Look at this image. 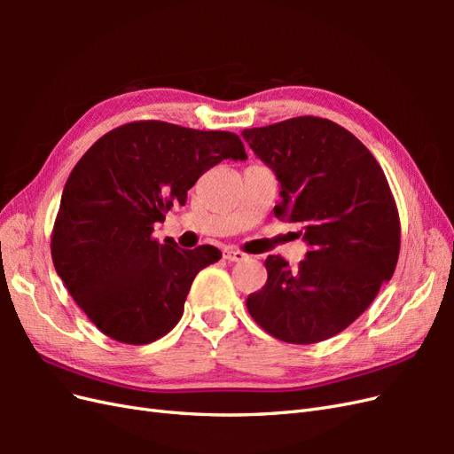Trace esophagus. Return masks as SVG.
<instances>
[{
    "instance_id": "1",
    "label": "esophagus",
    "mask_w": 454,
    "mask_h": 454,
    "mask_svg": "<svg viewBox=\"0 0 454 454\" xmlns=\"http://www.w3.org/2000/svg\"><path fill=\"white\" fill-rule=\"evenodd\" d=\"M223 257H225L227 261H244V259L248 257V255H246V254H244V252H240V250L225 248V250H223Z\"/></svg>"
}]
</instances>
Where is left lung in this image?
I'll use <instances>...</instances> for the list:
<instances>
[{"label":"left lung","mask_w":454,"mask_h":454,"mask_svg":"<svg viewBox=\"0 0 454 454\" xmlns=\"http://www.w3.org/2000/svg\"><path fill=\"white\" fill-rule=\"evenodd\" d=\"M242 136L280 184L274 215L297 223L309 244L297 267L269 255L267 284L246 307L284 342L325 340L358 318L395 270L400 215L387 176L354 134L329 119L294 117Z\"/></svg>","instance_id":"obj_1"}]
</instances>
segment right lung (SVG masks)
Listing matches in <instances>:
<instances>
[{
    "instance_id": "1",
    "label": "right lung",
    "mask_w": 454,
    "mask_h": 454,
    "mask_svg": "<svg viewBox=\"0 0 454 454\" xmlns=\"http://www.w3.org/2000/svg\"><path fill=\"white\" fill-rule=\"evenodd\" d=\"M223 159H248L237 134L136 121L96 142L64 185L51 237L52 263L102 333L147 345L180 322L199 270L222 257L214 246L177 248L153 239L174 204Z\"/></svg>"
}]
</instances>
